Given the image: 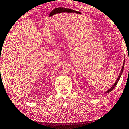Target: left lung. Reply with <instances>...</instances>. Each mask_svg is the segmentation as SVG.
Masks as SVG:
<instances>
[{
	"label": "left lung",
	"mask_w": 129,
	"mask_h": 129,
	"mask_svg": "<svg viewBox=\"0 0 129 129\" xmlns=\"http://www.w3.org/2000/svg\"><path fill=\"white\" fill-rule=\"evenodd\" d=\"M124 61L123 62V66H122V69H121V71H120V73H119V76H118V79H117V80H116V82H115V84H114V85H113V86L111 87V88L110 89H108V90L107 91V92H106V93H108L111 92L113 89H114L115 88V86H116V85H117L118 81H119V79H120V76H121L122 74L123 71V69H124Z\"/></svg>",
	"instance_id": "left-lung-1"
}]
</instances>
